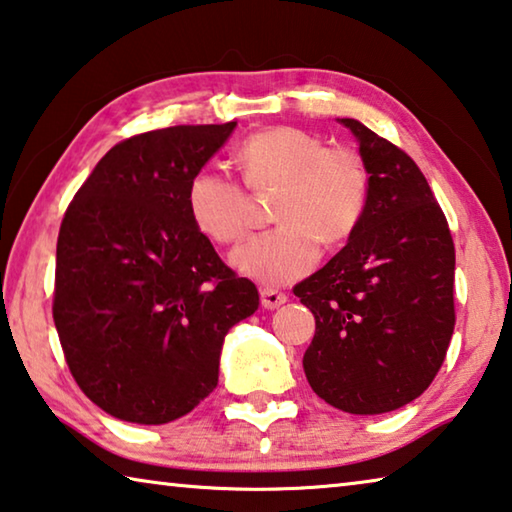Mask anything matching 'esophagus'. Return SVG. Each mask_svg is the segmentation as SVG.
Listing matches in <instances>:
<instances>
[{"instance_id":"obj_1","label":"esophagus","mask_w":512,"mask_h":512,"mask_svg":"<svg viewBox=\"0 0 512 512\" xmlns=\"http://www.w3.org/2000/svg\"><path fill=\"white\" fill-rule=\"evenodd\" d=\"M259 294H262V305L266 307V310H275V307L287 303V294H282V291H278V289L264 287Z\"/></svg>"}]
</instances>
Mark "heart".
I'll return each instance as SVG.
<instances>
[{"instance_id": "b5f03b06", "label": "heart", "mask_w": 512, "mask_h": 512, "mask_svg": "<svg viewBox=\"0 0 512 512\" xmlns=\"http://www.w3.org/2000/svg\"><path fill=\"white\" fill-rule=\"evenodd\" d=\"M237 161L250 189H278L273 221L280 225L234 253V264L257 280L285 285L300 278L316 264L321 243L342 246L367 214L371 173L351 145H328L307 129L273 125L250 134ZM186 205L198 230L225 246L246 239L255 225L248 191L214 170L193 177Z\"/></svg>"}]
</instances>
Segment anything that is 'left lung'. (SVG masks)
<instances>
[{"label":"left lung","instance_id":"1","mask_svg":"<svg viewBox=\"0 0 512 512\" xmlns=\"http://www.w3.org/2000/svg\"><path fill=\"white\" fill-rule=\"evenodd\" d=\"M371 173L362 223L330 262L298 282L316 332L307 383L351 415H383L424 394L449 348L456 248L424 173L360 120L342 118Z\"/></svg>","mask_w":512,"mask_h":512}]
</instances>
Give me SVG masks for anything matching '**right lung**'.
Masks as SVG:
<instances>
[{
  "instance_id": "obj_1",
  "label": "right lung",
  "mask_w": 512,
  "mask_h": 512,
  "mask_svg": "<svg viewBox=\"0 0 512 512\" xmlns=\"http://www.w3.org/2000/svg\"><path fill=\"white\" fill-rule=\"evenodd\" d=\"M237 123L136 134L79 186L56 241L54 326L68 369L107 415L159 426L218 385L234 323L259 307L186 205L200 168Z\"/></svg>"
}]
</instances>
